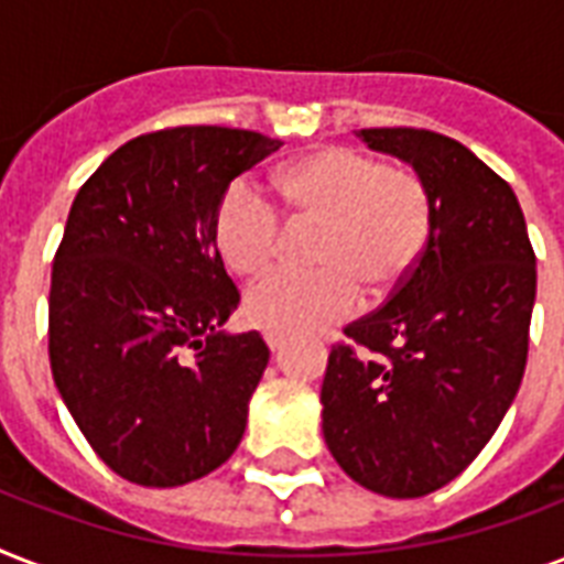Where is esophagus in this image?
I'll return each instance as SVG.
<instances>
[{
    "instance_id": "obj_1",
    "label": "esophagus",
    "mask_w": 564,
    "mask_h": 564,
    "mask_svg": "<svg viewBox=\"0 0 564 564\" xmlns=\"http://www.w3.org/2000/svg\"><path fill=\"white\" fill-rule=\"evenodd\" d=\"M263 339H265V345H269V351H281V348H283V336H278V334H265L263 336Z\"/></svg>"
}]
</instances>
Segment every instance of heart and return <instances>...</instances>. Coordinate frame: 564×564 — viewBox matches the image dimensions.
Instances as JSON below:
<instances>
[{"label":"heart","mask_w":564,"mask_h":564,"mask_svg":"<svg viewBox=\"0 0 564 564\" xmlns=\"http://www.w3.org/2000/svg\"><path fill=\"white\" fill-rule=\"evenodd\" d=\"M272 204L246 181L213 210V246L239 278L269 272L283 251V225L318 228L316 272H274L246 292V318L265 334L295 336L351 316L360 292L383 301L419 272L436 230V198L419 172L351 145H322L269 178Z\"/></svg>","instance_id":"b5f03b06"}]
</instances>
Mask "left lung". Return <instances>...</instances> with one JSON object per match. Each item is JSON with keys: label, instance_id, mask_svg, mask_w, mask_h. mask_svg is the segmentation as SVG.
I'll return each instance as SVG.
<instances>
[{"label": "left lung", "instance_id": "8db88e82", "mask_svg": "<svg viewBox=\"0 0 564 564\" xmlns=\"http://www.w3.org/2000/svg\"><path fill=\"white\" fill-rule=\"evenodd\" d=\"M436 198L419 272L345 327L327 357L322 430L343 471L386 498H424L474 463L518 394L535 251L516 193L451 137L362 128Z\"/></svg>", "mask_w": 564, "mask_h": 564}]
</instances>
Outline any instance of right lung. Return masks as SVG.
Returning a JSON list of instances; mask_svg holds the SVG:
<instances>
[{"label": "right lung", "mask_w": 564, "mask_h": 564, "mask_svg": "<svg viewBox=\"0 0 564 564\" xmlns=\"http://www.w3.org/2000/svg\"><path fill=\"white\" fill-rule=\"evenodd\" d=\"M281 140L178 126L119 145L75 195L48 290V362L99 459L170 489L219 468L246 433L269 348L219 327L239 292L213 246L228 184Z\"/></svg>", "instance_id": "1"}]
</instances>
